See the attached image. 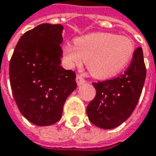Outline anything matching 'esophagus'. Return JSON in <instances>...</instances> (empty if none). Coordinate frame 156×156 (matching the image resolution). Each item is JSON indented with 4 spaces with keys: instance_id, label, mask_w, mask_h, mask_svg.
Wrapping results in <instances>:
<instances>
[{
    "instance_id": "obj_1",
    "label": "esophagus",
    "mask_w": 156,
    "mask_h": 156,
    "mask_svg": "<svg viewBox=\"0 0 156 156\" xmlns=\"http://www.w3.org/2000/svg\"><path fill=\"white\" fill-rule=\"evenodd\" d=\"M76 81H77V84H78V86H81V85H83V84H85V83H86L85 78H82V76H80V75H77Z\"/></svg>"
}]
</instances>
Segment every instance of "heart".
<instances>
[{"label":"heart","mask_w":156,"mask_h":156,"mask_svg":"<svg viewBox=\"0 0 156 156\" xmlns=\"http://www.w3.org/2000/svg\"><path fill=\"white\" fill-rule=\"evenodd\" d=\"M134 54L133 41L124 35L96 32L75 40V46L66 44L63 60L69 67L87 62L90 73L106 79L120 73L132 61Z\"/></svg>","instance_id":"1"}]
</instances>
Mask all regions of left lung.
Instances as JSON below:
<instances>
[{
	"label": "left lung",
	"mask_w": 156,
	"mask_h": 156,
	"mask_svg": "<svg viewBox=\"0 0 156 156\" xmlns=\"http://www.w3.org/2000/svg\"><path fill=\"white\" fill-rule=\"evenodd\" d=\"M146 74L143 51L137 48L124 74L93 83L96 95L87 108L91 123L102 129H113L127 120L138 104Z\"/></svg>",
	"instance_id": "1"
}]
</instances>
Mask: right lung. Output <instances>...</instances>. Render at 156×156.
Segmentation results:
<instances>
[{
    "label": "right lung",
    "instance_id": "add662e5",
    "mask_svg": "<svg viewBox=\"0 0 156 156\" xmlns=\"http://www.w3.org/2000/svg\"><path fill=\"white\" fill-rule=\"evenodd\" d=\"M62 24L41 23L23 33L9 62V80L21 114L46 126L59 121L64 102L77 88L76 73L61 66Z\"/></svg>",
    "mask_w": 156,
    "mask_h": 156
}]
</instances>
